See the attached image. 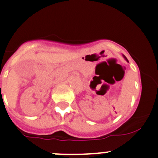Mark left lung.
I'll use <instances>...</instances> for the list:
<instances>
[{"label":"left lung","instance_id":"obj_1","mask_svg":"<svg viewBox=\"0 0 158 158\" xmlns=\"http://www.w3.org/2000/svg\"><path fill=\"white\" fill-rule=\"evenodd\" d=\"M123 58H125V59H126V60H127V62H128V60H127V58H126V56H124V55H123Z\"/></svg>","mask_w":158,"mask_h":158}]
</instances>
